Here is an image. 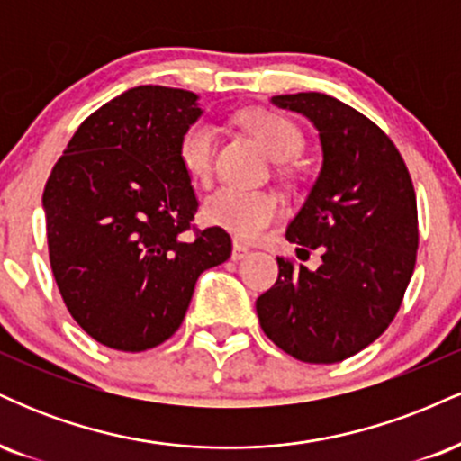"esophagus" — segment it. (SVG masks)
Masks as SVG:
<instances>
[{
  "label": "esophagus",
  "instance_id": "1",
  "mask_svg": "<svg viewBox=\"0 0 461 461\" xmlns=\"http://www.w3.org/2000/svg\"><path fill=\"white\" fill-rule=\"evenodd\" d=\"M249 256V249L245 245H240V242H234V247H231V260L238 262V260H245Z\"/></svg>",
  "mask_w": 461,
  "mask_h": 461
}]
</instances>
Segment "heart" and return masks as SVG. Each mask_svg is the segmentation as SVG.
<instances>
[{
  "label": "heart",
  "mask_w": 461,
  "mask_h": 461,
  "mask_svg": "<svg viewBox=\"0 0 461 461\" xmlns=\"http://www.w3.org/2000/svg\"><path fill=\"white\" fill-rule=\"evenodd\" d=\"M240 125L267 156L284 162L303 149V134L284 114L271 110H251L240 119ZM214 131L205 121H194L177 140V158L184 171L194 182H205L212 173ZM279 205L275 197L260 190L219 188L203 201L205 223L230 231L238 240L251 242L275 223Z\"/></svg>",
  "instance_id": "heart-1"
}]
</instances>
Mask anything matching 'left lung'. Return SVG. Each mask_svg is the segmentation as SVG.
I'll return each instance as SVG.
<instances>
[{"mask_svg":"<svg viewBox=\"0 0 461 461\" xmlns=\"http://www.w3.org/2000/svg\"><path fill=\"white\" fill-rule=\"evenodd\" d=\"M273 104L319 130L321 176L285 238L301 251L319 249L322 262L308 271L277 258L258 319L288 356L336 364L377 340L403 303L418 249L414 184L388 134L351 105L322 93L277 95Z\"/></svg>","mask_w":461,"mask_h":461,"instance_id":"left-lung-1","label":"left lung"}]
</instances>
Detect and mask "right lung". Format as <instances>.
I'll list each match as a JSON object with an SVG mask.
<instances>
[{
	"mask_svg": "<svg viewBox=\"0 0 461 461\" xmlns=\"http://www.w3.org/2000/svg\"><path fill=\"white\" fill-rule=\"evenodd\" d=\"M197 95L136 86L82 121L43 190L51 273L88 336L139 353L177 331L205 268L231 256L221 227L193 225L199 201L177 140Z\"/></svg>",
	"mask_w": 461,
	"mask_h": 461,
	"instance_id": "right-lung-1",
	"label": "right lung"
}]
</instances>
